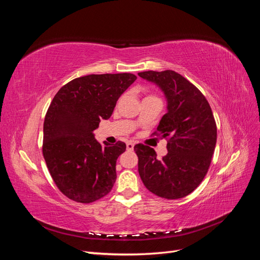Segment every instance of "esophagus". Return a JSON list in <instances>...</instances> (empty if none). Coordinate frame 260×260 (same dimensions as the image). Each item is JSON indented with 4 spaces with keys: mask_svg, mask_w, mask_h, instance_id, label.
Listing matches in <instances>:
<instances>
[{
    "mask_svg": "<svg viewBox=\"0 0 260 260\" xmlns=\"http://www.w3.org/2000/svg\"><path fill=\"white\" fill-rule=\"evenodd\" d=\"M133 147H135V143L127 142V149H128V151H133Z\"/></svg>",
    "mask_w": 260,
    "mask_h": 260,
    "instance_id": "esophagus-1",
    "label": "esophagus"
}]
</instances>
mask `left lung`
<instances>
[{
	"instance_id": "obj_1",
	"label": "left lung",
	"mask_w": 260,
	"mask_h": 260,
	"mask_svg": "<svg viewBox=\"0 0 260 260\" xmlns=\"http://www.w3.org/2000/svg\"><path fill=\"white\" fill-rule=\"evenodd\" d=\"M138 75L159 86L168 111L154 133L167 139L168 153L159 159L152 147L137 144L139 175L153 194L182 199L201 184L210 166L217 141L214 115L203 93L174 70Z\"/></svg>"
}]
</instances>
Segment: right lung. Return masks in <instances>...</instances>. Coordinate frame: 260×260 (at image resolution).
<instances>
[{
  "label": "right lung",
  "instance_id": "1",
  "mask_svg": "<svg viewBox=\"0 0 260 260\" xmlns=\"http://www.w3.org/2000/svg\"><path fill=\"white\" fill-rule=\"evenodd\" d=\"M133 74L88 75L61 86L46 112L42 152L58 190L89 204L104 198L116 181L121 141L99 143L93 131L112 116L118 99L136 81Z\"/></svg>",
  "mask_w": 260,
  "mask_h": 260
}]
</instances>
